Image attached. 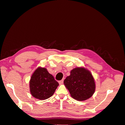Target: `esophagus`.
Wrapping results in <instances>:
<instances>
[{
	"label": "esophagus",
	"instance_id": "esophagus-1",
	"mask_svg": "<svg viewBox=\"0 0 125 125\" xmlns=\"http://www.w3.org/2000/svg\"><path fill=\"white\" fill-rule=\"evenodd\" d=\"M63 80H62L60 81H59V83L60 84H62L63 83Z\"/></svg>",
	"mask_w": 125,
	"mask_h": 125
}]
</instances>
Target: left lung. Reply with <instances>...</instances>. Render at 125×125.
I'll return each instance as SVG.
<instances>
[{"label":"left lung","instance_id":"obj_1","mask_svg":"<svg viewBox=\"0 0 125 125\" xmlns=\"http://www.w3.org/2000/svg\"><path fill=\"white\" fill-rule=\"evenodd\" d=\"M71 96L77 101H84L91 97L95 92V84L90 72L84 68H76L70 72L63 81Z\"/></svg>","mask_w":125,"mask_h":125}]
</instances>
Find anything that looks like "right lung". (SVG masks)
Masks as SVG:
<instances>
[{
	"label": "right lung",
	"instance_id": "right-lung-1",
	"mask_svg": "<svg viewBox=\"0 0 125 125\" xmlns=\"http://www.w3.org/2000/svg\"><path fill=\"white\" fill-rule=\"evenodd\" d=\"M58 85V82L46 68L39 67L33 73L30 80V92L36 99L46 100L53 95Z\"/></svg>",
	"mask_w": 125,
	"mask_h": 125
}]
</instances>
